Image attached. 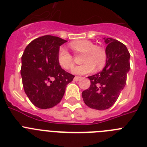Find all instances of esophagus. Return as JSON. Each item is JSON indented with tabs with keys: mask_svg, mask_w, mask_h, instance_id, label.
<instances>
[{
	"mask_svg": "<svg viewBox=\"0 0 147 147\" xmlns=\"http://www.w3.org/2000/svg\"><path fill=\"white\" fill-rule=\"evenodd\" d=\"M81 79H82V78L80 77V76H75L74 79V81H76V82H77V81H79V80H81Z\"/></svg>",
	"mask_w": 147,
	"mask_h": 147,
	"instance_id": "obj_1",
	"label": "esophagus"
}]
</instances>
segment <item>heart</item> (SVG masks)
<instances>
[{"instance_id": "b5f03b06", "label": "heart", "mask_w": 147, "mask_h": 147, "mask_svg": "<svg viewBox=\"0 0 147 147\" xmlns=\"http://www.w3.org/2000/svg\"><path fill=\"white\" fill-rule=\"evenodd\" d=\"M74 52L81 54L82 62L84 64L76 66L73 69V73L76 74L83 75L93 71L96 67L100 69L104 67L107 60V54L105 51L99 46L95 45L91 41L86 40H79L70 44ZM57 59L59 65L63 69L70 70L74 65V61L72 55L68 53L64 48L59 49Z\"/></svg>"}]
</instances>
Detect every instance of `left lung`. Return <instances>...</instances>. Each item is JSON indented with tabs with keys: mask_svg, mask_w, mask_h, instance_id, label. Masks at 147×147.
<instances>
[{
	"mask_svg": "<svg viewBox=\"0 0 147 147\" xmlns=\"http://www.w3.org/2000/svg\"><path fill=\"white\" fill-rule=\"evenodd\" d=\"M104 40L107 44L106 65L101 72L88 76L90 86L82 93L85 105L98 110H107L115 104L130 68V54L125 45L110 37Z\"/></svg>",
	"mask_w": 147,
	"mask_h": 147,
	"instance_id": "left-lung-1",
	"label": "left lung"
}]
</instances>
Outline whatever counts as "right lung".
<instances>
[{"label":"right lung","mask_w":147,"mask_h":147,"mask_svg":"<svg viewBox=\"0 0 147 147\" xmlns=\"http://www.w3.org/2000/svg\"><path fill=\"white\" fill-rule=\"evenodd\" d=\"M66 42L45 35L32 41L23 52L20 69L23 86L31 102L38 108H51L59 104L67 85L74 78L58 62L59 46Z\"/></svg>","instance_id":"add662e5"}]
</instances>
